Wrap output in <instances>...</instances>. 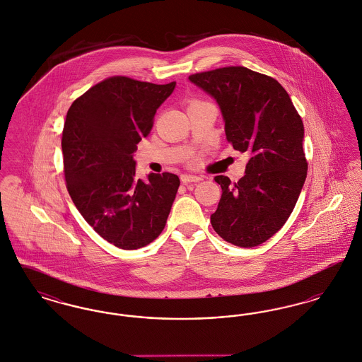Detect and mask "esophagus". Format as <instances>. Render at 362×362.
<instances>
[{
	"label": "esophagus",
	"mask_w": 362,
	"mask_h": 362,
	"mask_svg": "<svg viewBox=\"0 0 362 362\" xmlns=\"http://www.w3.org/2000/svg\"><path fill=\"white\" fill-rule=\"evenodd\" d=\"M180 179H182V182H183L185 185H187V183H191V182H199V180H202V176L185 173V175H182V176H180Z\"/></svg>",
	"instance_id": "1"
}]
</instances>
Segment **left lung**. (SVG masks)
I'll return each instance as SVG.
<instances>
[{
	"label": "left lung",
	"mask_w": 362,
	"mask_h": 362,
	"mask_svg": "<svg viewBox=\"0 0 362 362\" xmlns=\"http://www.w3.org/2000/svg\"><path fill=\"white\" fill-rule=\"evenodd\" d=\"M220 107L226 139L247 153L245 175L235 185L216 176L223 195L210 216L214 230L238 247L269 240L289 218L307 177L304 124L276 80L229 66L189 77Z\"/></svg>",
	"instance_id": "obj_1"
}]
</instances>
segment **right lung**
Masks as SVG:
<instances>
[{
  "label": "right lung",
  "mask_w": 362,
  "mask_h": 362,
  "mask_svg": "<svg viewBox=\"0 0 362 362\" xmlns=\"http://www.w3.org/2000/svg\"><path fill=\"white\" fill-rule=\"evenodd\" d=\"M176 83L111 77L74 100L62 132L64 171L73 204L104 240L122 250L163 232L180 180L175 173L136 177L137 144Z\"/></svg>",
  "instance_id": "right-lung-1"
}]
</instances>
